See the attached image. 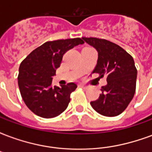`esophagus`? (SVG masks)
Returning <instances> with one entry per match:
<instances>
[{"label":"esophagus","instance_id":"34e87169","mask_svg":"<svg viewBox=\"0 0 152 152\" xmlns=\"http://www.w3.org/2000/svg\"><path fill=\"white\" fill-rule=\"evenodd\" d=\"M79 86H80V87H82V88H84V89H86V88H88V86H86V85H84V84H80Z\"/></svg>","mask_w":152,"mask_h":152}]
</instances>
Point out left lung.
<instances>
[{"instance_id":"1","label":"left lung","mask_w":152,"mask_h":152,"mask_svg":"<svg viewBox=\"0 0 152 152\" xmlns=\"http://www.w3.org/2000/svg\"><path fill=\"white\" fill-rule=\"evenodd\" d=\"M98 51L99 58L93 73L107 76V84L101 88L102 93L92 107L100 115L116 116L126 109L136 89L137 69L133 57L116 44L105 39L82 37Z\"/></svg>"}]
</instances>
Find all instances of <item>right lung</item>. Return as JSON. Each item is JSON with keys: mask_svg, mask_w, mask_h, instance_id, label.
<instances>
[{"mask_svg": "<svg viewBox=\"0 0 152 152\" xmlns=\"http://www.w3.org/2000/svg\"><path fill=\"white\" fill-rule=\"evenodd\" d=\"M81 38L47 41L28 54L20 64L18 84L23 100L31 112L43 118L58 116L67 107L75 83L52 86V79L66 51L82 45Z\"/></svg>", "mask_w": 152, "mask_h": 152, "instance_id": "obj_1", "label": "right lung"}]
</instances>
